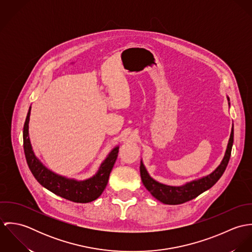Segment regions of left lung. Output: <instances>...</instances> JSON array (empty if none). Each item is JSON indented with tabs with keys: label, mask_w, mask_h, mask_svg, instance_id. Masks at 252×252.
<instances>
[{
	"label": "left lung",
	"mask_w": 252,
	"mask_h": 252,
	"mask_svg": "<svg viewBox=\"0 0 252 252\" xmlns=\"http://www.w3.org/2000/svg\"><path fill=\"white\" fill-rule=\"evenodd\" d=\"M227 99L229 102V97H227ZM229 107H230V103H229ZM233 143H234V125H232L230 139H229L227 148L221 163L213 173L203 178L188 181L180 186H172V185L163 184L158 182L157 180H153L149 176V174L147 173L144 167L143 160H141L140 172H141L142 181L145 188L150 192V194L163 204L180 205L185 202H188L198 197L203 192L209 190L221 178L230 160Z\"/></svg>",
	"instance_id": "obj_1"
}]
</instances>
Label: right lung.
<instances>
[{
  "mask_svg": "<svg viewBox=\"0 0 252 252\" xmlns=\"http://www.w3.org/2000/svg\"><path fill=\"white\" fill-rule=\"evenodd\" d=\"M30 114L31 107L24 123L23 145L29 169L38 183L52 193L74 203H89L99 198L108 184L109 174L118 155L119 146L117 145L111 149L93 177L84 180L68 179L46 168L35 155L29 138Z\"/></svg>",
  "mask_w": 252,
  "mask_h": 252,
  "instance_id": "1",
  "label": "right lung"
}]
</instances>
